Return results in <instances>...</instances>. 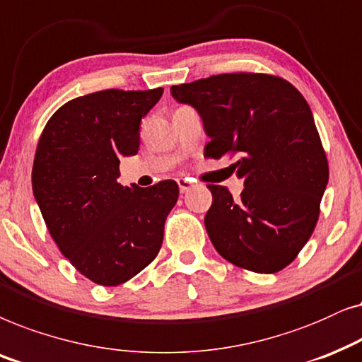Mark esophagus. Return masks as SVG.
Instances as JSON below:
<instances>
[{
  "mask_svg": "<svg viewBox=\"0 0 362 362\" xmlns=\"http://www.w3.org/2000/svg\"><path fill=\"white\" fill-rule=\"evenodd\" d=\"M177 184L178 189H180V194H185V192H189L192 189L194 182H192L190 178H177Z\"/></svg>",
  "mask_w": 362,
  "mask_h": 362,
  "instance_id": "1",
  "label": "esophagus"
}]
</instances>
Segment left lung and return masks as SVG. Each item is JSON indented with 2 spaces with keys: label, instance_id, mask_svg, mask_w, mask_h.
Instances as JSON below:
<instances>
[{
  "label": "left lung",
  "instance_id": "1",
  "mask_svg": "<svg viewBox=\"0 0 362 362\" xmlns=\"http://www.w3.org/2000/svg\"><path fill=\"white\" fill-rule=\"evenodd\" d=\"M172 98L204 120L205 157H233L245 180L240 199L226 187L205 215L206 233L230 263L276 273L315 230L329 168L310 105L295 86L269 74L233 72L172 86Z\"/></svg>",
  "mask_w": 362,
  "mask_h": 362
}]
</instances>
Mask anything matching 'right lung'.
I'll list each match as a JSON object with an SVG mask.
<instances>
[{
    "label": "right lung",
    "mask_w": 362,
    "mask_h": 362,
    "mask_svg": "<svg viewBox=\"0 0 362 362\" xmlns=\"http://www.w3.org/2000/svg\"><path fill=\"white\" fill-rule=\"evenodd\" d=\"M163 89H107L61 105L33 163V194L52 240L81 274L103 286L129 281L153 262L178 199L173 180L122 187L120 157L136 156L141 119Z\"/></svg>",
    "instance_id": "right-lung-1"
}]
</instances>
